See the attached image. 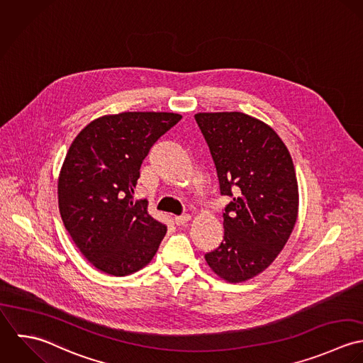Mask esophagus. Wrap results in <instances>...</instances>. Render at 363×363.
<instances>
[{"instance_id": "obj_1", "label": "esophagus", "mask_w": 363, "mask_h": 363, "mask_svg": "<svg viewBox=\"0 0 363 363\" xmlns=\"http://www.w3.org/2000/svg\"><path fill=\"white\" fill-rule=\"evenodd\" d=\"M174 220H175V224H177V225H184V224H186V223L191 220V216H189V215L177 216Z\"/></svg>"}]
</instances>
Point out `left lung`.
I'll list each match as a JSON object with an SVG mask.
<instances>
[{"label":"left lung","instance_id":"1","mask_svg":"<svg viewBox=\"0 0 363 363\" xmlns=\"http://www.w3.org/2000/svg\"><path fill=\"white\" fill-rule=\"evenodd\" d=\"M196 123L216 165L224 208L221 244L205 254L230 284L264 272L284 250L297 220L298 189L289 150L277 132L242 112H202Z\"/></svg>","mask_w":363,"mask_h":363}]
</instances>
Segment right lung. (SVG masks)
<instances>
[{
	"label": "right lung",
	"instance_id": "add662e5",
	"mask_svg": "<svg viewBox=\"0 0 363 363\" xmlns=\"http://www.w3.org/2000/svg\"><path fill=\"white\" fill-rule=\"evenodd\" d=\"M181 119L169 112L105 115L74 139L59 175V209L75 245L96 269L128 277L155 255L167 227L133 194L150 148Z\"/></svg>",
	"mask_w": 363,
	"mask_h": 363
}]
</instances>
